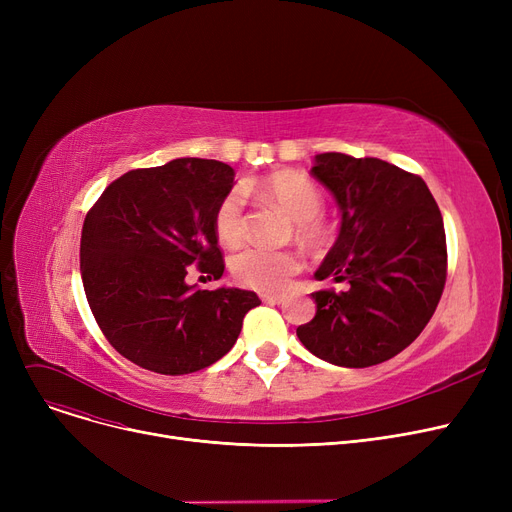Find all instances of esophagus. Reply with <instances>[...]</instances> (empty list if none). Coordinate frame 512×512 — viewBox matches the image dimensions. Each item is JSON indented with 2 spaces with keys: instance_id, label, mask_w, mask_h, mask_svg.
I'll use <instances>...</instances> for the list:
<instances>
[{
  "instance_id": "1",
  "label": "esophagus",
  "mask_w": 512,
  "mask_h": 512,
  "mask_svg": "<svg viewBox=\"0 0 512 512\" xmlns=\"http://www.w3.org/2000/svg\"><path fill=\"white\" fill-rule=\"evenodd\" d=\"M261 301L270 303V305H280V303H284V297L282 294H261Z\"/></svg>"
}]
</instances>
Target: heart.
Instances as JSON below:
<instances>
[{"label": "heart", "mask_w": 512, "mask_h": 512, "mask_svg": "<svg viewBox=\"0 0 512 512\" xmlns=\"http://www.w3.org/2000/svg\"><path fill=\"white\" fill-rule=\"evenodd\" d=\"M255 191L276 203L297 222V232L315 240L321 236L317 215L324 205L315 182L299 172H276L253 184ZM213 228L224 245H236L245 230V201L238 188L230 191L213 213ZM301 257L294 251L249 247L232 259V276L242 284L261 292H278L288 286L290 278L301 270Z\"/></svg>", "instance_id": "b5f03b06"}]
</instances>
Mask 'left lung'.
<instances>
[{
    "mask_svg": "<svg viewBox=\"0 0 512 512\" xmlns=\"http://www.w3.org/2000/svg\"><path fill=\"white\" fill-rule=\"evenodd\" d=\"M313 178L334 195L340 232L315 272L348 282L319 290L315 317L297 328L309 353L338 367L398 355L432 319L446 282V234L427 184L378 157L319 153Z\"/></svg>",
    "mask_w": 512,
    "mask_h": 512,
    "instance_id": "obj_1",
    "label": "left lung"
}]
</instances>
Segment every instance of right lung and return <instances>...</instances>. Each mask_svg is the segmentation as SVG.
<instances>
[{"mask_svg": "<svg viewBox=\"0 0 512 512\" xmlns=\"http://www.w3.org/2000/svg\"><path fill=\"white\" fill-rule=\"evenodd\" d=\"M232 186L228 164L180 157L126 172L87 213L80 276L103 336L128 361L164 375L205 369L261 305L251 290L186 284L193 265L209 280L224 274L213 213Z\"/></svg>", "mask_w": 512, "mask_h": 512, "instance_id": "add662e5", "label": "right lung"}]
</instances>
